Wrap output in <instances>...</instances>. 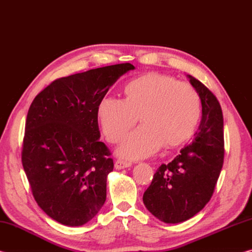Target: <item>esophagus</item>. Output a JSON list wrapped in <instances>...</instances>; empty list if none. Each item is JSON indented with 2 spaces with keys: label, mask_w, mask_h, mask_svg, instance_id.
<instances>
[{
  "label": "esophagus",
  "mask_w": 252,
  "mask_h": 252,
  "mask_svg": "<svg viewBox=\"0 0 252 252\" xmlns=\"http://www.w3.org/2000/svg\"><path fill=\"white\" fill-rule=\"evenodd\" d=\"M131 162L130 161H126V160H121L119 159L116 161V163H114V167H116V169H125V168H129L131 167Z\"/></svg>",
  "instance_id": "esophagus-1"
}]
</instances>
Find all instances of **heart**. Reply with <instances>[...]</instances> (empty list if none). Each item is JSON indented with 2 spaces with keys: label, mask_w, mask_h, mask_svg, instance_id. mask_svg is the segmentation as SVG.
Here are the masks:
<instances>
[{
  "label": "heart",
  "mask_w": 252,
  "mask_h": 252,
  "mask_svg": "<svg viewBox=\"0 0 252 252\" xmlns=\"http://www.w3.org/2000/svg\"><path fill=\"white\" fill-rule=\"evenodd\" d=\"M125 100L104 97L97 117L105 138L118 143L138 121L143 126L132 132L119 148V155L140 159L165 148L187 142L197 130L202 103L192 85L161 73L134 78L123 88Z\"/></svg>",
  "instance_id": "obj_1"
}]
</instances>
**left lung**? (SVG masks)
I'll use <instances>...</instances> for the list:
<instances>
[{
	"instance_id": "obj_1",
	"label": "left lung",
	"mask_w": 252,
	"mask_h": 252,
	"mask_svg": "<svg viewBox=\"0 0 252 252\" xmlns=\"http://www.w3.org/2000/svg\"><path fill=\"white\" fill-rule=\"evenodd\" d=\"M202 103V120L192 143L180 155L161 164L143 193V203L165 223L192 218L210 201L224 159L223 116L216 95L189 75Z\"/></svg>"
}]
</instances>
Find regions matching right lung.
Returning <instances> with one entry per match:
<instances>
[{"label":"right lung","mask_w":252,"mask_h":252,"mask_svg":"<svg viewBox=\"0 0 252 252\" xmlns=\"http://www.w3.org/2000/svg\"><path fill=\"white\" fill-rule=\"evenodd\" d=\"M130 70L134 66L121 63L57 79L30 105L23 169L34 200L60 223L82 225L104 204L113 159L99 140L97 106Z\"/></svg>","instance_id":"add662e5"}]
</instances>
